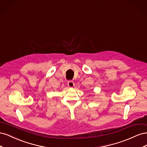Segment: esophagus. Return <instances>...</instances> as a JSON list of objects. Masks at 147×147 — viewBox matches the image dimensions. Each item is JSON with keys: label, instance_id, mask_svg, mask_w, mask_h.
Masks as SVG:
<instances>
[{"label": "esophagus", "instance_id": "1", "mask_svg": "<svg viewBox=\"0 0 147 147\" xmlns=\"http://www.w3.org/2000/svg\"><path fill=\"white\" fill-rule=\"evenodd\" d=\"M67 85L70 87V88H73L75 85V83H74L73 81H71V80H69L68 82H67Z\"/></svg>", "mask_w": 147, "mask_h": 147}]
</instances>
